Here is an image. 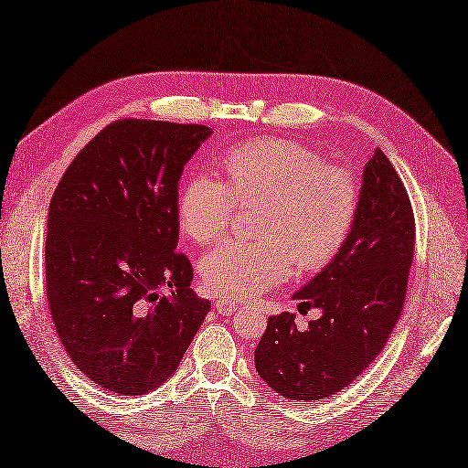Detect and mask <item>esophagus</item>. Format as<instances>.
<instances>
[{"instance_id": "esophagus-1", "label": "esophagus", "mask_w": 468, "mask_h": 468, "mask_svg": "<svg viewBox=\"0 0 468 468\" xmlns=\"http://www.w3.org/2000/svg\"><path fill=\"white\" fill-rule=\"evenodd\" d=\"M239 307L238 303H234V301H230V299H226V297H222V299H217V311L220 313V314H232V313H238Z\"/></svg>"}]
</instances>
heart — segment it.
<instances>
[{"mask_svg": "<svg viewBox=\"0 0 468 468\" xmlns=\"http://www.w3.org/2000/svg\"><path fill=\"white\" fill-rule=\"evenodd\" d=\"M226 183L208 175L179 195V224L197 244L230 230L238 207H260V242H226L203 258L212 293L251 299L292 271L326 268L345 248L360 210V185L348 169L326 165L317 151L292 140H254L222 159Z\"/></svg>", "mask_w": 468, "mask_h": 468, "instance_id": "heart-1", "label": "heart"}]
</instances>
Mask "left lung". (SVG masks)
<instances>
[{"instance_id": "8db88e82", "label": "left lung", "mask_w": 468, "mask_h": 468, "mask_svg": "<svg viewBox=\"0 0 468 468\" xmlns=\"http://www.w3.org/2000/svg\"><path fill=\"white\" fill-rule=\"evenodd\" d=\"M415 248L410 197L382 149L366 163L360 210L345 248L293 299L321 309L307 331L295 314L268 319L256 346L261 380L289 399L314 401L345 389L380 355L406 301Z\"/></svg>"}]
</instances>
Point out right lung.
<instances>
[{"mask_svg": "<svg viewBox=\"0 0 468 468\" xmlns=\"http://www.w3.org/2000/svg\"><path fill=\"white\" fill-rule=\"evenodd\" d=\"M210 128L118 120L84 145L48 205L45 273L72 364L113 394L144 396L176 370L210 311L176 250L179 179ZM169 286V296L158 289Z\"/></svg>", "mask_w": 468, "mask_h": 468, "instance_id": "1", "label": "right lung"}]
</instances>
